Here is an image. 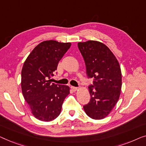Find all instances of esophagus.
Returning a JSON list of instances; mask_svg holds the SVG:
<instances>
[{
	"mask_svg": "<svg viewBox=\"0 0 146 146\" xmlns=\"http://www.w3.org/2000/svg\"><path fill=\"white\" fill-rule=\"evenodd\" d=\"M71 89L73 90V91H76L77 90V87H71Z\"/></svg>",
	"mask_w": 146,
	"mask_h": 146,
	"instance_id": "esophagus-1",
	"label": "esophagus"
}]
</instances>
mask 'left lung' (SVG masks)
Returning <instances> with one entry per match:
<instances>
[{
  "label": "left lung",
  "mask_w": 146,
  "mask_h": 146,
  "mask_svg": "<svg viewBox=\"0 0 146 146\" xmlns=\"http://www.w3.org/2000/svg\"><path fill=\"white\" fill-rule=\"evenodd\" d=\"M85 62L88 78L94 79L89 87L91 100L83 106L94 120L103 119L118 102L122 88V73L116 57L103 43L94 40L78 43Z\"/></svg>",
  "instance_id": "obj_1"
}]
</instances>
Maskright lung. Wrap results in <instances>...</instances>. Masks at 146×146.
I'll return each instance as SVG.
<instances>
[{
    "instance_id": "1",
    "label": "right lung",
    "mask_w": 146,
    "mask_h": 146,
    "mask_svg": "<svg viewBox=\"0 0 146 146\" xmlns=\"http://www.w3.org/2000/svg\"><path fill=\"white\" fill-rule=\"evenodd\" d=\"M71 45L55 40L44 41L35 47L24 61L21 73L22 92L32 114L39 120H55L70 93L68 86L52 83L50 78Z\"/></svg>"
}]
</instances>
